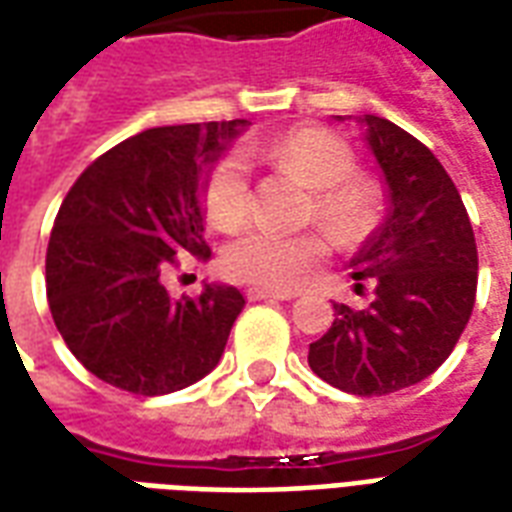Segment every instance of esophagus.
<instances>
[{"mask_svg":"<svg viewBox=\"0 0 512 512\" xmlns=\"http://www.w3.org/2000/svg\"><path fill=\"white\" fill-rule=\"evenodd\" d=\"M246 298H249V301H287L290 295L274 293V290H263V287H249V290H246Z\"/></svg>","mask_w":512,"mask_h":512,"instance_id":"esophagus-1","label":"esophagus"}]
</instances>
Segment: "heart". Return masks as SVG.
I'll list each match as a JSON object with an SVG mask.
<instances>
[{
	"mask_svg": "<svg viewBox=\"0 0 512 512\" xmlns=\"http://www.w3.org/2000/svg\"><path fill=\"white\" fill-rule=\"evenodd\" d=\"M257 154L312 187L306 219L317 222L339 246L355 249L380 230L385 219V189L372 173L355 170V151L336 132L295 127L263 143ZM200 203L208 222L217 227H236L246 217L252 189L238 157L214 162L203 181ZM328 252L331 246L320 233L287 236L271 227H249L227 241L222 268L246 285L290 293L323 266Z\"/></svg>",
	"mask_w": 512,
	"mask_h": 512,
	"instance_id": "obj_1",
	"label": "heart"
}]
</instances>
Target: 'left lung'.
<instances>
[{
	"mask_svg": "<svg viewBox=\"0 0 512 512\" xmlns=\"http://www.w3.org/2000/svg\"><path fill=\"white\" fill-rule=\"evenodd\" d=\"M363 121L391 189L385 225L352 260V279L372 282L374 301L361 312L333 304V325L309 344V366L344 393L388 396L437 372L461 339L478 293V244L429 146L388 119Z\"/></svg>",
	"mask_w": 512,
	"mask_h": 512,
	"instance_id": "obj_1",
	"label": "left lung"
}]
</instances>
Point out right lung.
<instances>
[{
	"instance_id": "add662e5",
	"label": "right lung",
	"mask_w": 512,
	"mask_h": 512,
	"mask_svg": "<svg viewBox=\"0 0 512 512\" xmlns=\"http://www.w3.org/2000/svg\"><path fill=\"white\" fill-rule=\"evenodd\" d=\"M244 119L154 127L83 170L59 206L45 293L75 358L102 382L162 396L206 377L244 309L236 287L195 298L162 285L179 255L206 260L200 173Z\"/></svg>"
}]
</instances>
